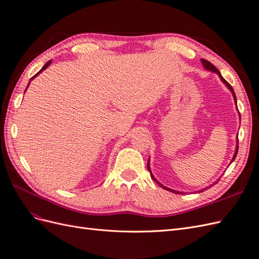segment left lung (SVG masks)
Returning a JSON list of instances; mask_svg holds the SVG:
<instances>
[{
  "instance_id": "8db88e82",
  "label": "left lung",
  "mask_w": 259,
  "mask_h": 259,
  "mask_svg": "<svg viewBox=\"0 0 259 259\" xmlns=\"http://www.w3.org/2000/svg\"><path fill=\"white\" fill-rule=\"evenodd\" d=\"M201 61H202V64H203V66H204V68H206L207 70H210V71H213V72H215V73H217L218 75H219V77H221L222 79V81L227 85V88H228L230 91H231V93H232V95H233V98H234V100H236V104H237V97H236V94H234V91H233V89H232V86L227 82L224 77L222 76V74H221V72H219V70L213 65V64H210V62L208 61V60H206V59H201ZM238 150H239V147L237 146V149H236V153H234V155H233V159H232V161H234V159H236V156H237V154H238ZM231 161V162H232ZM147 167H148V170L150 171V175H151V178L154 180V182L158 184L160 187H162L163 189H166V190H168V191H171V192H174V193H183V192H179V191H175V190H173V189H169V188H167V187H165V186H163L162 184H160L158 180H156L154 177H153V175H152V173H151V170H150V167H149V162H148V164H147ZM207 189V188H206ZM203 191V190H202Z\"/></svg>"
}]
</instances>
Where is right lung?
<instances>
[{
	"instance_id": "1",
	"label": "right lung",
	"mask_w": 259,
	"mask_h": 259,
	"mask_svg": "<svg viewBox=\"0 0 259 259\" xmlns=\"http://www.w3.org/2000/svg\"><path fill=\"white\" fill-rule=\"evenodd\" d=\"M51 62H52V60H49V61H48V62H46V64H45V65H44V66H43V68H42V69H41V70H40V71H38V72H37V73H36V74H34V75H33V76H32V77H31V80H32V79H33V77H35V76H36V75H37V74H40V73H41V72H42V71H43V70H44V69H46V68H48V67H49V66H50V65H51ZM29 83H30V82H29ZM28 85H29V84H28ZM27 88H28V86H27ZM26 90H27V89H26Z\"/></svg>"
}]
</instances>
